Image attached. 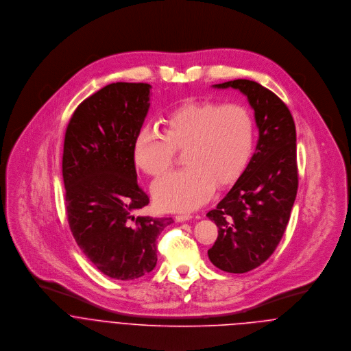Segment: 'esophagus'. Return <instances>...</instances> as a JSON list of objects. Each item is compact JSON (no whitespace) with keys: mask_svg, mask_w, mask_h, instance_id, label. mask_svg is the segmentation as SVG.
<instances>
[{"mask_svg":"<svg viewBox=\"0 0 351 351\" xmlns=\"http://www.w3.org/2000/svg\"><path fill=\"white\" fill-rule=\"evenodd\" d=\"M191 219H192L191 215H177V216H176V220H177V221H188V220H191Z\"/></svg>","mask_w":351,"mask_h":351,"instance_id":"obj_1","label":"esophagus"}]
</instances>
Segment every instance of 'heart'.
Wrapping results in <instances>:
<instances>
[{
  "label": "heart",
  "instance_id": "1",
  "mask_svg": "<svg viewBox=\"0 0 351 351\" xmlns=\"http://www.w3.org/2000/svg\"><path fill=\"white\" fill-rule=\"evenodd\" d=\"M162 131L143 127L134 143V160L149 176H158L182 151V165L156 178L151 186L160 209L188 212L209 200L215 185L237 180L252 146V120L238 104L204 101L181 105L162 120Z\"/></svg>",
  "mask_w": 351,
  "mask_h": 351
}]
</instances>
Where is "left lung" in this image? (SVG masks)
Segmentation results:
<instances>
[{
    "mask_svg": "<svg viewBox=\"0 0 351 351\" xmlns=\"http://www.w3.org/2000/svg\"><path fill=\"white\" fill-rule=\"evenodd\" d=\"M213 88L242 92L259 131L247 167L206 213L219 228L210 262L223 271L246 273L274 252L288 226L299 188L296 127L288 106L258 82L235 80Z\"/></svg>",
    "mask_w": 351,
    "mask_h": 351,
    "instance_id": "left-lung-1",
    "label": "left lung"
}]
</instances>
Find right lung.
Wrapping results in <instances>:
<instances>
[{"mask_svg":"<svg viewBox=\"0 0 351 351\" xmlns=\"http://www.w3.org/2000/svg\"><path fill=\"white\" fill-rule=\"evenodd\" d=\"M149 84L116 82L82 101L64 135L62 174L70 230L105 276L135 280L155 267L156 238L171 217L132 213L149 196L138 185L134 143L150 108Z\"/></svg>","mask_w":351,"mask_h":351,"instance_id":"1","label":"right lung"}]
</instances>
